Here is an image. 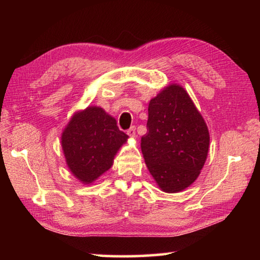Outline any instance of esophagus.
Here are the masks:
<instances>
[{
    "label": "esophagus",
    "mask_w": 260,
    "mask_h": 260,
    "mask_svg": "<svg viewBox=\"0 0 260 260\" xmlns=\"http://www.w3.org/2000/svg\"><path fill=\"white\" fill-rule=\"evenodd\" d=\"M127 135L129 136V138H132V139H134L135 136H136V133H135V127L133 126V127H131V128L127 131Z\"/></svg>",
    "instance_id": "obj_1"
}]
</instances>
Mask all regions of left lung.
Here are the masks:
<instances>
[{"label": "left lung", "mask_w": 260, "mask_h": 260, "mask_svg": "<svg viewBox=\"0 0 260 260\" xmlns=\"http://www.w3.org/2000/svg\"><path fill=\"white\" fill-rule=\"evenodd\" d=\"M141 150L149 172L165 192H180L199 178L210 146L208 126L182 86L164 87L148 108Z\"/></svg>", "instance_id": "obj_1"}]
</instances>
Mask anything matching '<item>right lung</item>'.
Wrapping results in <instances>:
<instances>
[{"instance_id": "1", "label": "right lung", "mask_w": 260, "mask_h": 260, "mask_svg": "<svg viewBox=\"0 0 260 260\" xmlns=\"http://www.w3.org/2000/svg\"><path fill=\"white\" fill-rule=\"evenodd\" d=\"M128 135L101 107L74 112L61 133L60 143L70 172L83 184H90L111 169L114 156Z\"/></svg>"}]
</instances>
